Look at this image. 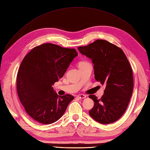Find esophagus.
<instances>
[{"mask_svg": "<svg viewBox=\"0 0 150 150\" xmlns=\"http://www.w3.org/2000/svg\"><path fill=\"white\" fill-rule=\"evenodd\" d=\"M77 97L79 98H85L86 97V95H84V94H79V95H77Z\"/></svg>", "mask_w": 150, "mask_h": 150, "instance_id": "obj_1", "label": "esophagus"}]
</instances>
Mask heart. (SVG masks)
<instances>
[{"label":"heart","instance_id":"obj_1","mask_svg":"<svg viewBox=\"0 0 150 150\" xmlns=\"http://www.w3.org/2000/svg\"><path fill=\"white\" fill-rule=\"evenodd\" d=\"M85 63H88V62H81L80 64H85Z\"/></svg>","mask_w":150,"mask_h":150}]
</instances>
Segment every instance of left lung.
<instances>
[{
    "label": "left lung",
    "instance_id": "left-lung-1",
    "mask_svg": "<svg viewBox=\"0 0 150 150\" xmlns=\"http://www.w3.org/2000/svg\"><path fill=\"white\" fill-rule=\"evenodd\" d=\"M78 50L91 59L95 79L106 86L100 99L89 95L94 102L89 113L101 124L115 122L126 111L133 92V72L128 59L120 47L105 40L98 39Z\"/></svg>",
    "mask_w": 150,
    "mask_h": 150
}]
</instances>
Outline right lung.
<instances>
[{
    "label": "right lung",
    "mask_w": 150,
    "mask_h": 150,
    "mask_svg": "<svg viewBox=\"0 0 150 150\" xmlns=\"http://www.w3.org/2000/svg\"><path fill=\"white\" fill-rule=\"evenodd\" d=\"M77 55L74 48L46 43L35 47L22 60L17 77L18 96L25 111L37 122H56L73 100L69 94L59 96L52 85L63 77Z\"/></svg>",
    "instance_id": "right-lung-1"
}]
</instances>
